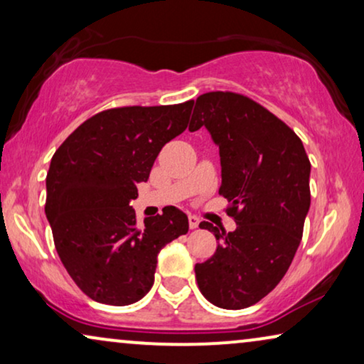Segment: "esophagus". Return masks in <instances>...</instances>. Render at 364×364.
Wrapping results in <instances>:
<instances>
[{
    "label": "esophagus",
    "mask_w": 364,
    "mask_h": 364,
    "mask_svg": "<svg viewBox=\"0 0 364 364\" xmlns=\"http://www.w3.org/2000/svg\"><path fill=\"white\" fill-rule=\"evenodd\" d=\"M198 223H200V218H198L197 215H188V227L197 228Z\"/></svg>",
    "instance_id": "esophagus-1"
}]
</instances>
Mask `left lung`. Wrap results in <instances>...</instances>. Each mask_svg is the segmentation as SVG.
Here are the masks:
<instances>
[{
	"instance_id": "left-lung-1",
	"label": "left lung",
	"mask_w": 364,
	"mask_h": 364,
	"mask_svg": "<svg viewBox=\"0 0 364 364\" xmlns=\"http://www.w3.org/2000/svg\"><path fill=\"white\" fill-rule=\"evenodd\" d=\"M202 126L218 146L227 213L237 228L212 223L217 250L197 263L198 290L225 310L255 305L291 265L310 208V159L300 137L253 99L230 91L197 97L188 131Z\"/></svg>"
}]
</instances>
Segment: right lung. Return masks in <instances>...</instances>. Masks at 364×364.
I'll return each instance as SVG.
<instances>
[{
    "mask_svg": "<svg viewBox=\"0 0 364 364\" xmlns=\"http://www.w3.org/2000/svg\"><path fill=\"white\" fill-rule=\"evenodd\" d=\"M193 101L126 106L84 121L51 159L44 212L74 283L94 301L131 305L154 285L157 255L188 232L176 207L139 225L129 202L161 149L187 129Z\"/></svg>",
    "mask_w": 364,
    "mask_h": 364,
    "instance_id": "add662e5",
    "label": "right lung"
}]
</instances>
